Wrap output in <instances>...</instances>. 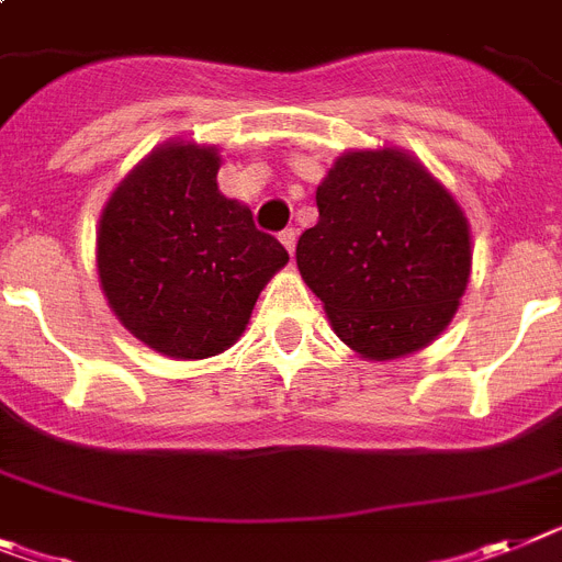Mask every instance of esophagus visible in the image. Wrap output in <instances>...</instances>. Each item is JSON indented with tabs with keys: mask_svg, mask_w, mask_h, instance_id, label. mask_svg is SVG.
I'll list each match as a JSON object with an SVG mask.
<instances>
[{
	"mask_svg": "<svg viewBox=\"0 0 562 562\" xmlns=\"http://www.w3.org/2000/svg\"><path fill=\"white\" fill-rule=\"evenodd\" d=\"M278 238H281V244H284V247L290 249V256H292V252H295V241H299V233H295V229H292V227H286L284 233L278 235Z\"/></svg>",
	"mask_w": 562,
	"mask_h": 562,
	"instance_id": "esophagus-1",
	"label": "esophagus"
}]
</instances>
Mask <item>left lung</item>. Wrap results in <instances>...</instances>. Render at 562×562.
Here are the masks:
<instances>
[{
    "label": "left lung",
    "mask_w": 562,
    "mask_h": 562,
    "mask_svg": "<svg viewBox=\"0 0 562 562\" xmlns=\"http://www.w3.org/2000/svg\"><path fill=\"white\" fill-rule=\"evenodd\" d=\"M318 224L295 247L301 278L335 335L369 361L438 338L472 272L469 222L452 193L404 150L344 153L318 184Z\"/></svg>",
    "instance_id": "8db88e82"
}]
</instances>
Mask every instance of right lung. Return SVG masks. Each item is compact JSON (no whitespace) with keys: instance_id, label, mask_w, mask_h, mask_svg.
<instances>
[{"instance_id":"1","label":"right lung","mask_w":562,"mask_h":562,"mask_svg":"<svg viewBox=\"0 0 562 562\" xmlns=\"http://www.w3.org/2000/svg\"><path fill=\"white\" fill-rule=\"evenodd\" d=\"M218 167L215 147L161 144L113 190L95 233L110 310L179 361L233 347L258 292L290 261L249 207L222 195Z\"/></svg>"}]
</instances>
